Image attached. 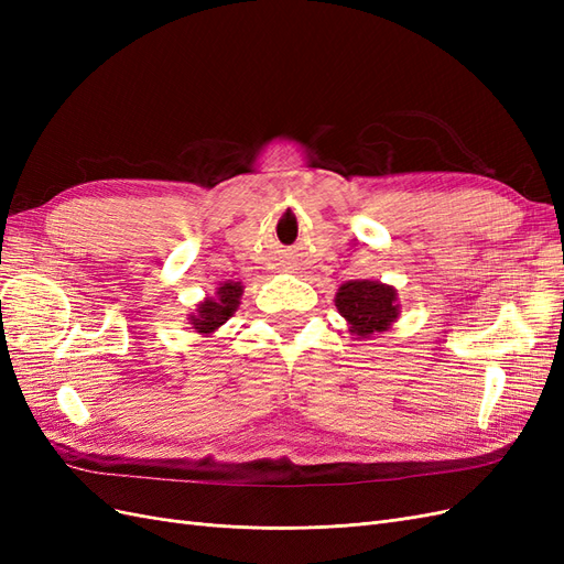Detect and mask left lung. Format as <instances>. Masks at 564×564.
<instances>
[{
    "label": "left lung",
    "mask_w": 564,
    "mask_h": 564,
    "mask_svg": "<svg viewBox=\"0 0 564 564\" xmlns=\"http://www.w3.org/2000/svg\"><path fill=\"white\" fill-rule=\"evenodd\" d=\"M336 308L348 319L350 332L360 338L373 332H386L400 315L395 289L369 280L340 284Z\"/></svg>",
    "instance_id": "left-lung-1"
}]
</instances>
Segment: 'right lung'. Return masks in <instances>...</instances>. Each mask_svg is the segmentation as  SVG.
<instances>
[{"mask_svg":"<svg viewBox=\"0 0 564 564\" xmlns=\"http://www.w3.org/2000/svg\"><path fill=\"white\" fill-rule=\"evenodd\" d=\"M240 296H242V284L240 282H226L224 286H218L216 299H207L204 301L197 315H193L191 324H195L193 329H197L199 334H212L214 329H218L228 317H232L235 308L240 305Z\"/></svg>","mask_w":564,"mask_h":564,"instance_id":"right-lung-1","label":"right lung"}]
</instances>
